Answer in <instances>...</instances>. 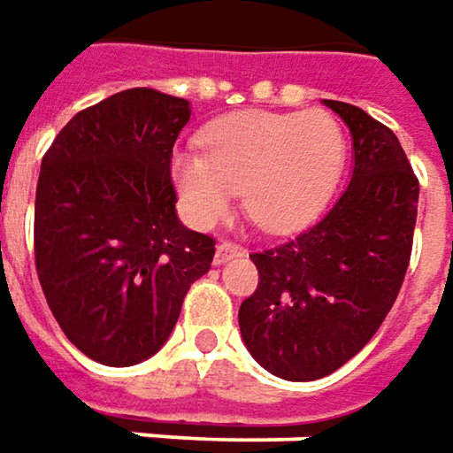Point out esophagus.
I'll return each mask as SVG.
<instances>
[{"label": "esophagus", "mask_w": 453, "mask_h": 453, "mask_svg": "<svg viewBox=\"0 0 453 453\" xmlns=\"http://www.w3.org/2000/svg\"><path fill=\"white\" fill-rule=\"evenodd\" d=\"M238 256H243V248L230 243V241H223V243H218V248H215V264L218 265L227 264V261H233Z\"/></svg>", "instance_id": "esophagus-1"}]
</instances>
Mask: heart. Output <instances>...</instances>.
<instances>
[{
  "mask_svg": "<svg viewBox=\"0 0 453 453\" xmlns=\"http://www.w3.org/2000/svg\"><path fill=\"white\" fill-rule=\"evenodd\" d=\"M205 154L177 151L172 180L188 218L210 227L241 189L246 215L268 233L311 220L342 172L344 134L326 111H243L203 134Z\"/></svg>",
  "mask_w": 453,
  "mask_h": 453,
  "instance_id": "obj_1",
  "label": "heart"
}]
</instances>
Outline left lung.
<instances>
[{
  "label": "left lung",
  "instance_id": "8db88e82",
  "mask_svg": "<svg viewBox=\"0 0 453 453\" xmlns=\"http://www.w3.org/2000/svg\"><path fill=\"white\" fill-rule=\"evenodd\" d=\"M355 147L352 180L319 223L250 253L258 288L238 322L256 363L284 380H317L372 340L413 248L418 180L398 136L342 101H325Z\"/></svg>",
  "mask_w": 453,
  "mask_h": 453
}]
</instances>
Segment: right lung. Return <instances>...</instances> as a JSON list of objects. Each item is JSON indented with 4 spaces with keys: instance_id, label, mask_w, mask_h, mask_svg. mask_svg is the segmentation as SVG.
<instances>
[{
    "instance_id": "add662e5",
    "label": "right lung",
    "mask_w": 453,
    "mask_h": 453,
    "mask_svg": "<svg viewBox=\"0 0 453 453\" xmlns=\"http://www.w3.org/2000/svg\"><path fill=\"white\" fill-rule=\"evenodd\" d=\"M189 104L128 88L81 111L42 157L35 265L50 311L90 360L128 367L159 352L215 241L177 218L172 147Z\"/></svg>"
}]
</instances>
